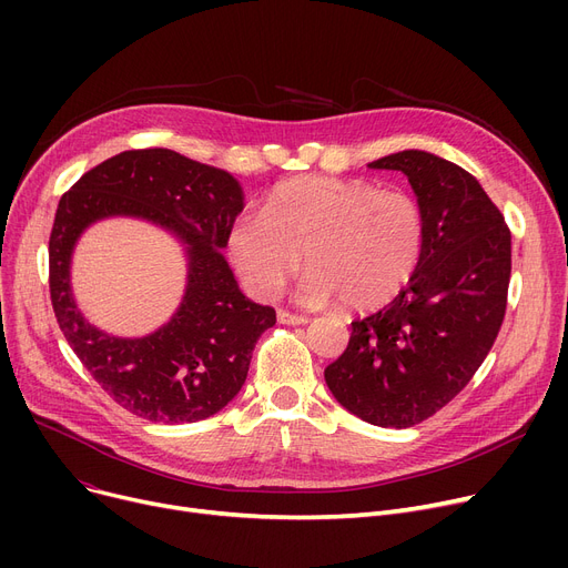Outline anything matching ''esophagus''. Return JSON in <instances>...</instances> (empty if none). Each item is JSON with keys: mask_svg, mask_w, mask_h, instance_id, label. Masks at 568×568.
Returning <instances> with one entry per match:
<instances>
[{"mask_svg": "<svg viewBox=\"0 0 568 568\" xmlns=\"http://www.w3.org/2000/svg\"><path fill=\"white\" fill-rule=\"evenodd\" d=\"M278 322H281V324H306L308 317H306V315L290 313V311H278Z\"/></svg>", "mask_w": 568, "mask_h": 568, "instance_id": "34e87169", "label": "esophagus"}]
</instances>
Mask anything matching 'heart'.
<instances>
[{"label":"heart","instance_id":"heart-1","mask_svg":"<svg viewBox=\"0 0 568 568\" xmlns=\"http://www.w3.org/2000/svg\"><path fill=\"white\" fill-rule=\"evenodd\" d=\"M424 242V212L409 193L379 191L364 179L296 176L266 195L262 214L239 216L225 246L239 276L264 300L283 292L306 251V304L341 296L352 311H377L407 287Z\"/></svg>","mask_w":568,"mask_h":568}]
</instances>
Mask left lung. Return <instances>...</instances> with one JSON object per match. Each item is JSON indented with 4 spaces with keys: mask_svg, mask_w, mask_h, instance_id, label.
<instances>
[{
    "mask_svg": "<svg viewBox=\"0 0 568 568\" xmlns=\"http://www.w3.org/2000/svg\"><path fill=\"white\" fill-rule=\"evenodd\" d=\"M368 168L407 176L424 212V255L389 306L352 322L347 349L324 379L359 419L409 428L452 403L488 356L506 313L511 232L452 161L405 149Z\"/></svg>",
    "mask_w": 568,
    "mask_h": 568,
    "instance_id": "obj_1",
    "label": "left lung"
}]
</instances>
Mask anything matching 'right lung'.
I'll list each match as a JSON object with an SVG mask.
<instances>
[{"label":"right lung","mask_w":568,"mask_h":568,"mask_svg":"<svg viewBox=\"0 0 568 568\" xmlns=\"http://www.w3.org/2000/svg\"><path fill=\"white\" fill-rule=\"evenodd\" d=\"M244 193L219 168L172 149H133L84 172L59 200L50 232V300L59 329L108 396L135 416L193 424L242 389L257 338L276 311L239 290L223 257ZM133 215L170 229L187 246L190 281L173 320L142 339H116L89 325L70 292V255L92 222Z\"/></svg>","instance_id":"1"}]
</instances>
